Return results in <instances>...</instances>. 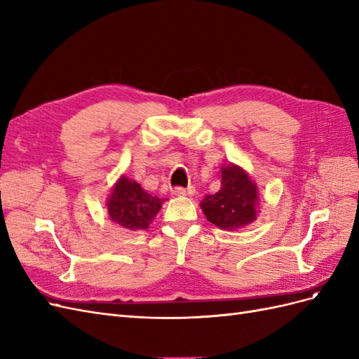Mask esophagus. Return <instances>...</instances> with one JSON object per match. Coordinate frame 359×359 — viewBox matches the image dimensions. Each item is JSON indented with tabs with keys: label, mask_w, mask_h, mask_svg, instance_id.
Returning a JSON list of instances; mask_svg holds the SVG:
<instances>
[{
	"label": "esophagus",
	"mask_w": 359,
	"mask_h": 359,
	"mask_svg": "<svg viewBox=\"0 0 359 359\" xmlns=\"http://www.w3.org/2000/svg\"><path fill=\"white\" fill-rule=\"evenodd\" d=\"M172 194L179 195V196H182V195H194V194H195V188H194V187H189L188 189H184V188H175V189H172Z\"/></svg>",
	"instance_id": "34e87169"
}]
</instances>
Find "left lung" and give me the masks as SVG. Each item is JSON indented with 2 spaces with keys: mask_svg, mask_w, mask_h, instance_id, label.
<instances>
[{
  "mask_svg": "<svg viewBox=\"0 0 359 359\" xmlns=\"http://www.w3.org/2000/svg\"><path fill=\"white\" fill-rule=\"evenodd\" d=\"M221 189L200 203L207 221L224 231H236L255 222L259 213V192L255 180L237 164L222 165Z\"/></svg>",
  "mask_w": 359,
  "mask_h": 359,
  "instance_id": "8db88e82",
  "label": "left lung"
}]
</instances>
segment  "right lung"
Returning <instances> with one entry per match:
<instances>
[{"label":"right lung","instance_id":"right-lung-1","mask_svg":"<svg viewBox=\"0 0 359 359\" xmlns=\"http://www.w3.org/2000/svg\"><path fill=\"white\" fill-rule=\"evenodd\" d=\"M163 203V198L150 195L142 184L122 175L113 184L106 205L111 222L128 231H140L154 222Z\"/></svg>","mask_w":359,"mask_h":359}]
</instances>
